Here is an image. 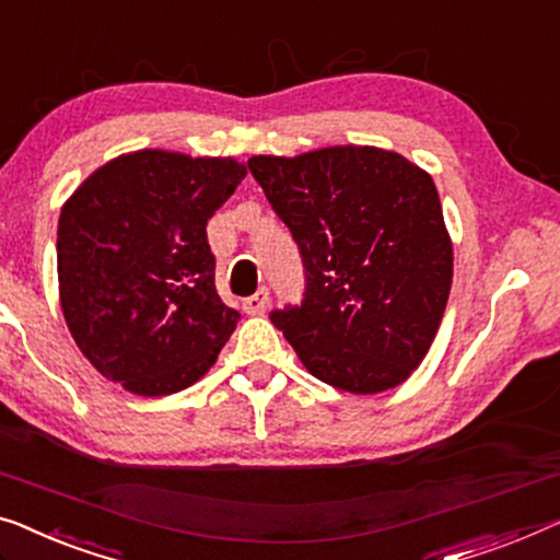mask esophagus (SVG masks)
Returning <instances> with one entry per match:
<instances>
[{
    "label": "esophagus",
    "mask_w": 560,
    "mask_h": 560,
    "mask_svg": "<svg viewBox=\"0 0 560 560\" xmlns=\"http://www.w3.org/2000/svg\"><path fill=\"white\" fill-rule=\"evenodd\" d=\"M267 303H270V293H267V288H260L255 295L245 298V303H242V307H245L247 315H257V313L265 311Z\"/></svg>",
    "instance_id": "34e87169"
}]
</instances>
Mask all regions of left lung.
Instances as JSON below:
<instances>
[{
    "label": "left lung",
    "mask_w": 560,
    "mask_h": 560,
    "mask_svg": "<svg viewBox=\"0 0 560 560\" xmlns=\"http://www.w3.org/2000/svg\"><path fill=\"white\" fill-rule=\"evenodd\" d=\"M247 166L307 278L303 305L275 311L272 326L323 384L361 396L404 384L440 330L455 267L432 176L353 143Z\"/></svg>",
    "instance_id": "left-lung-1"
}]
</instances>
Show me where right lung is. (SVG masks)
I'll list each match as a JSON object with an SVG mask.
<instances>
[{
	"label": "right lung",
	"instance_id": "right-lung-1",
	"mask_svg": "<svg viewBox=\"0 0 560 560\" xmlns=\"http://www.w3.org/2000/svg\"><path fill=\"white\" fill-rule=\"evenodd\" d=\"M245 176L232 156L139 149L105 161L65 201L60 307L103 378L168 396L214 366L240 313L217 295L207 222Z\"/></svg>",
	"mask_w": 560,
	"mask_h": 560
}]
</instances>
